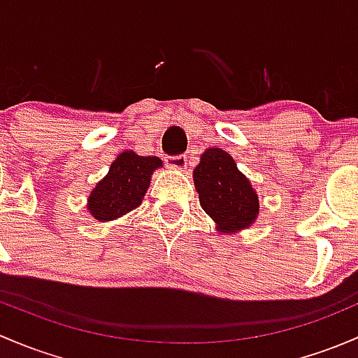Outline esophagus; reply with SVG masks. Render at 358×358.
<instances>
[{
  "label": "esophagus",
  "instance_id": "esophagus-1",
  "mask_svg": "<svg viewBox=\"0 0 358 358\" xmlns=\"http://www.w3.org/2000/svg\"><path fill=\"white\" fill-rule=\"evenodd\" d=\"M165 165L171 169H178V171H184L187 167V157L186 155H171V157H165Z\"/></svg>",
  "mask_w": 358,
  "mask_h": 358
}]
</instances>
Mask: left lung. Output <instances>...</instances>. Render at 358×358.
<instances>
[{"label":"left lung","instance_id":"1","mask_svg":"<svg viewBox=\"0 0 358 358\" xmlns=\"http://www.w3.org/2000/svg\"><path fill=\"white\" fill-rule=\"evenodd\" d=\"M193 179L201 208L215 220L220 233L245 229L259 215V196L224 150H206Z\"/></svg>","mask_w":358,"mask_h":358}]
</instances>
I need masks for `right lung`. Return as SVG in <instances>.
Instances as JSON below:
<instances>
[{
	"label": "right lung",
	"mask_w": 358,
	"mask_h": 358,
	"mask_svg": "<svg viewBox=\"0 0 358 358\" xmlns=\"http://www.w3.org/2000/svg\"><path fill=\"white\" fill-rule=\"evenodd\" d=\"M162 165L158 157H139L134 152H124L110 165L106 178L99 180L90 196L91 215L94 219L113 220L138 208L150 186L155 169Z\"/></svg>",
	"instance_id": "add662e5"
}]
</instances>
